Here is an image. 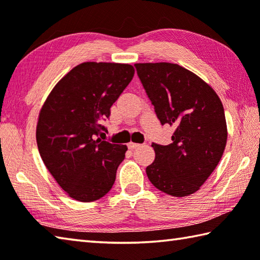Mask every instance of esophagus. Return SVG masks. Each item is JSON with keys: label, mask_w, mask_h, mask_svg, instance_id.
<instances>
[{"label": "esophagus", "mask_w": 260, "mask_h": 260, "mask_svg": "<svg viewBox=\"0 0 260 260\" xmlns=\"http://www.w3.org/2000/svg\"><path fill=\"white\" fill-rule=\"evenodd\" d=\"M140 145L139 144H137V143H133V142H130L129 144H127V147H129V149H136L137 147H139Z\"/></svg>", "instance_id": "1"}]
</instances>
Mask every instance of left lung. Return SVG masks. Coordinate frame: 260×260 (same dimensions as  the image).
<instances>
[{
    "label": "left lung",
    "instance_id": "1",
    "mask_svg": "<svg viewBox=\"0 0 260 260\" xmlns=\"http://www.w3.org/2000/svg\"><path fill=\"white\" fill-rule=\"evenodd\" d=\"M162 124L175 127L172 143L153 144L146 168L151 183L171 197L198 192L219 163L227 142L224 107L207 82L171 62L135 63Z\"/></svg>",
    "mask_w": 260,
    "mask_h": 260
}]
</instances>
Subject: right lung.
<instances>
[{"label":"right lung","mask_w":260,"mask_h":260,"mask_svg":"<svg viewBox=\"0 0 260 260\" xmlns=\"http://www.w3.org/2000/svg\"><path fill=\"white\" fill-rule=\"evenodd\" d=\"M134 75L129 63L82 62L53 86L41 107L36 125L41 158L76 201L99 200L115 181L127 147L103 140L100 122L108 118Z\"/></svg>","instance_id":"1"}]
</instances>
